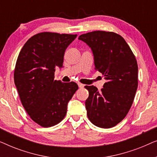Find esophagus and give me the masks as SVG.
<instances>
[{
    "label": "esophagus",
    "mask_w": 157,
    "mask_h": 157,
    "mask_svg": "<svg viewBox=\"0 0 157 157\" xmlns=\"http://www.w3.org/2000/svg\"><path fill=\"white\" fill-rule=\"evenodd\" d=\"M78 86L79 88H83V87H84V85L82 84V83H78Z\"/></svg>",
    "instance_id": "34e87169"
}]
</instances>
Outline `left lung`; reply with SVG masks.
Segmentation results:
<instances>
[{
  "instance_id": "obj_1",
  "label": "left lung",
  "mask_w": 157,
  "mask_h": 157,
  "mask_svg": "<svg viewBox=\"0 0 157 157\" xmlns=\"http://www.w3.org/2000/svg\"><path fill=\"white\" fill-rule=\"evenodd\" d=\"M78 39L91 48L95 69L106 80L100 91L94 86H85L89 93L85 102L88 118L98 127H113L125 118L134 101L138 87L136 58L124 38L113 32L92 31Z\"/></svg>"
}]
</instances>
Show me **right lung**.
Returning <instances> with one entry per match:
<instances>
[{"mask_svg": "<svg viewBox=\"0 0 157 157\" xmlns=\"http://www.w3.org/2000/svg\"><path fill=\"white\" fill-rule=\"evenodd\" d=\"M77 35L43 32L27 40L17 59L14 82L21 104L31 119L43 127L56 125L78 89L75 82L54 80L63 67L66 49Z\"/></svg>", "mask_w": 157, "mask_h": 157, "instance_id": "right-lung-1", "label": "right lung"}]
</instances>
